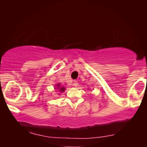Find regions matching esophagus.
<instances>
[{"instance_id":"obj_1","label":"esophagus","mask_w":147,"mask_h":147,"mask_svg":"<svg viewBox=\"0 0 147 147\" xmlns=\"http://www.w3.org/2000/svg\"><path fill=\"white\" fill-rule=\"evenodd\" d=\"M73 85H74V86H75V87H77V86H78V82H77V81L74 82Z\"/></svg>"}]
</instances>
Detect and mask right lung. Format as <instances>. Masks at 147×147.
Instances as JSON below:
<instances>
[{
	"instance_id": "obj_1",
	"label": "right lung",
	"mask_w": 147,
	"mask_h": 147,
	"mask_svg": "<svg viewBox=\"0 0 147 147\" xmlns=\"http://www.w3.org/2000/svg\"><path fill=\"white\" fill-rule=\"evenodd\" d=\"M59 84H58V85H57V86H58V87H59ZM59 88V92H61H61H63L64 91H65V88H63V87H61V88Z\"/></svg>"
}]
</instances>
